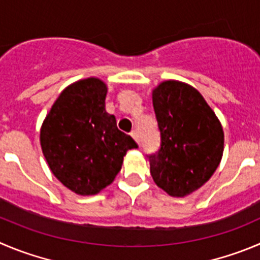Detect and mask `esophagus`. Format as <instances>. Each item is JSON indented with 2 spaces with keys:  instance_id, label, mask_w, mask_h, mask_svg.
<instances>
[{
  "instance_id": "34e87169",
  "label": "esophagus",
  "mask_w": 260,
  "mask_h": 260,
  "mask_svg": "<svg viewBox=\"0 0 260 260\" xmlns=\"http://www.w3.org/2000/svg\"><path fill=\"white\" fill-rule=\"evenodd\" d=\"M131 136H132L133 140H135V141L137 142V144H140V138H138L137 131H132V132H131Z\"/></svg>"
}]
</instances>
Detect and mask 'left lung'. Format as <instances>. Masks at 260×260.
<instances>
[{
    "mask_svg": "<svg viewBox=\"0 0 260 260\" xmlns=\"http://www.w3.org/2000/svg\"><path fill=\"white\" fill-rule=\"evenodd\" d=\"M160 131V150L150 156L157 187L185 198L205 185L223 156L222 124L200 92L179 81H164L152 89Z\"/></svg>",
    "mask_w": 260,
    "mask_h": 260,
    "instance_id": "1",
    "label": "left lung"
}]
</instances>
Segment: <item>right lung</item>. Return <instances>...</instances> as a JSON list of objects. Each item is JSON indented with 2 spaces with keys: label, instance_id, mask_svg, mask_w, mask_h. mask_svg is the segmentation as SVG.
I'll use <instances>...</instances> for the list:
<instances>
[{
  "label": "right lung",
  "instance_id": "obj_1",
  "mask_svg": "<svg viewBox=\"0 0 260 260\" xmlns=\"http://www.w3.org/2000/svg\"><path fill=\"white\" fill-rule=\"evenodd\" d=\"M108 86L94 77L69 84L53 103L40 132L43 156L52 174L82 196L109 186L128 150L137 144L116 127L105 110Z\"/></svg>",
  "mask_w": 260,
  "mask_h": 260
}]
</instances>
